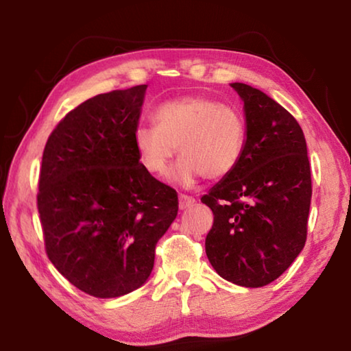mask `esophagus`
<instances>
[{"label":"esophagus","instance_id":"1","mask_svg":"<svg viewBox=\"0 0 351 351\" xmlns=\"http://www.w3.org/2000/svg\"><path fill=\"white\" fill-rule=\"evenodd\" d=\"M195 204V199L192 197H189V195H180V209L181 210H186L190 209Z\"/></svg>","mask_w":351,"mask_h":351}]
</instances>
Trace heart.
<instances>
[{"instance_id": "b5f03b06", "label": "heart", "mask_w": 351, "mask_h": 351, "mask_svg": "<svg viewBox=\"0 0 351 351\" xmlns=\"http://www.w3.org/2000/svg\"><path fill=\"white\" fill-rule=\"evenodd\" d=\"M154 125L134 130L136 152L147 171L165 175L171 158L181 159L170 180L190 187L199 178L217 181L232 173L245 152L246 123L232 106L206 96H189L158 106Z\"/></svg>"}]
</instances>
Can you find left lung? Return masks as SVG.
Masks as SVG:
<instances>
[{
  "label": "left lung",
  "mask_w": 351,
  "mask_h": 351,
  "mask_svg": "<svg viewBox=\"0 0 351 351\" xmlns=\"http://www.w3.org/2000/svg\"><path fill=\"white\" fill-rule=\"evenodd\" d=\"M243 100L245 152L201 201L213 212L206 254L224 280L260 288L287 271L306 240L311 170L304 132L263 91L230 83Z\"/></svg>",
  "instance_id": "1"
}]
</instances>
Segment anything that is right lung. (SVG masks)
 <instances>
[{
	"label": "right lung",
	"mask_w": 351,
	"mask_h": 351,
	"mask_svg": "<svg viewBox=\"0 0 351 351\" xmlns=\"http://www.w3.org/2000/svg\"><path fill=\"white\" fill-rule=\"evenodd\" d=\"M147 85L99 94L69 111L41 159L38 213L47 257L83 293L112 299L150 277L178 195L136 152Z\"/></svg>",
	"instance_id": "add662e5"
}]
</instances>
